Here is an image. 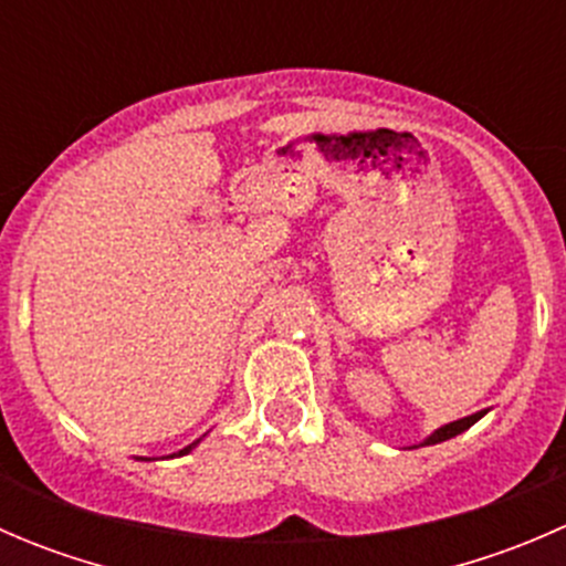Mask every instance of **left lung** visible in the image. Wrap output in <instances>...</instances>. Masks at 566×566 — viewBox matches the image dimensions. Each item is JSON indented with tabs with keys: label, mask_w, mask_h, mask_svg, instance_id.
Returning <instances> with one entry per match:
<instances>
[{
	"label": "left lung",
	"mask_w": 566,
	"mask_h": 566,
	"mask_svg": "<svg viewBox=\"0 0 566 566\" xmlns=\"http://www.w3.org/2000/svg\"><path fill=\"white\" fill-rule=\"evenodd\" d=\"M484 413H488V410H479V413H473V416H465V419L449 421V424H443L441 430H436V432H432L430 438H424V443H421V447H432V443H441V441H449V438L460 436V432H465L468 427H473V424H476V421L482 419Z\"/></svg>",
	"instance_id": "left-lung-1"
}]
</instances>
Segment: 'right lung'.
<instances>
[{
  "label": "right lung",
  "instance_id": "obj_1",
  "mask_svg": "<svg viewBox=\"0 0 566 566\" xmlns=\"http://www.w3.org/2000/svg\"><path fill=\"white\" fill-rule=\"evenodd\" d=\"M197 443H199V441H193V443H191V447L180 449V452H177V454H172V458H182V454H188V452H191V449H193V447H197Z\"/></svg>",
  "mask_w": 566,
  "mask_h": 566
}]
</instances>
